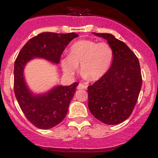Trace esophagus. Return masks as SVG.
I'll list each match as a JSON object with an SVG mask.
<instances>
[{"instance_id":"esophagus-1","label":"esophagus","mask_w":158,"mask_h":158,"mask_svg":"<svg viewBox=\"0 0 158 158\" xmlns=\"http://www.w3.org/2000/svg\"><path fill=\"white\" fill-rule=\"evenodd\" d=\"M87 88V85H85L84 84H81V83H79L77 86V89L81 90V89H86Z\"/></svg>"}]
</instances>
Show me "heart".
<instances>
[{
    "label": "heart",
    "instance_id": "1",
    "mask_svg": "<svg viewBox=\"0 0 158 158\" xmlns=\"http://www.w3.org/2000/svg\"><path fill=\"white\" fill-rule=\"evenodd\" d=\"M113 59V50L106 42L80 40L71 45L70 54L61 58V66L68 75H73L81 65V73L90 80H98L107 73Z\"/></svg>",
    "mask_w": 158,
    "mask_h": 158
}]
</instances>
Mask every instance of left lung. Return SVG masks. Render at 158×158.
<instances>
[{
  "instance_id": "left-lung-1",
  "label": "left lung",
  "mask_w": 158,
  "mask_h": 158,
  "mask_svg": "<svg viewBox=\"0 0 158 158\" xmlns=\"http://www.w3.org/2000/svg\"><path fill=\"white\" fill-rule=\"evenodd\" d=\"M94 35L107 40L113 61L102 78L88 88V108L94 117L108 125H117L130 117L142 86L139 60L127 45L109 33Z\"/></svg>"
}]
</instances>
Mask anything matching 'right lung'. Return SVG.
<instances>
[{
    "label": "right lung",
    "mask_w": 158,
    "mask_h": 158,
    "mask_svg": "<svg viewBox=\"0 0 158 158\" xmlns=\"http://www.w3.org/2000/svg\"><path fill=\"white\" fill-rule=\"evenodd\" d=\"M78 36L75 32H42L29 40L18 55L14 67L15 97L27 119L37 128L49 129L64 119L78 83L69 86L56 85L46 93L35 94L30 90L25 81V66L35 58L59 64L65 48Z\"/></svg>",
    "instance_id": "obj_1"
}]
</instances>
